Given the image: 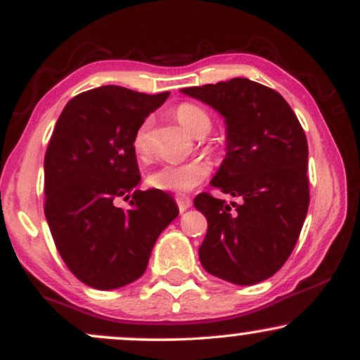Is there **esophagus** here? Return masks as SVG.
Here are the masks:
<instances>
[{"label": "esophagus", "instance_id": "34e87169", "mask_svg": "<svg viewBox=\"0 0 360 360\" xmlns=\"http://www.w3.org/2000/svg\"><path fill=\"white\" fill-rule=\"evenodd\" d=\"M176 203H177V206H179V212H186V210L191 206V198L186 196V194H177Z\"/></svg>", "mask_w": 360, "mask_h": 360}]
</instances>
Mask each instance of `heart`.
I'll list each match as a JSON object with an SVG mask.
<instances>
[{"label": "heart", "instance_id": "heart-1", "mask_svg": "<svg viewBox=\"0 0 360 360\" xmlns=\"http://www.w3.org/2000/svg\"><path fill=\"white\" fill-rule=\"evenodd\" d=\"M174 117L186 131L194 135V137H203L212 128V118L201 106L194 103H181L174 110ZM150 120H143L137 130H135L134 139H131V147L137 154L139 159H147L150 154ZM212 172V164L206 159H193L186 162L177 164H162L155 167L154 171L148 172L147 184L150 188L159 189V191L171 193H189L196 186H200Z\"/></svg>", "mask_w": 360, "mask_h": 360}]
</instances>
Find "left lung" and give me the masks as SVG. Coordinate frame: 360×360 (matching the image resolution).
<instances>
[{
    "label": "left lung",
    "mask_w": 360,
    "mask_h": 360,
    "mask_svg": "<svg viewBox=\"0 0 360 360\" xmlns=\"http://www.w3.org/2000/svg\"><path fill=\"white\" fill-rule=\"evenodd\" d=\"M181 93L225 118L226 154L212 186L242 198L235 210L208 193L194 198L208 220L201 266L238 286L257 284L283 267L307 218V135L286 100L259 82L235 77Z\"/></svg>",
    "instance_id": "1"
}]
</instances>
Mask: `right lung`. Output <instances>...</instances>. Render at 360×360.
<instances>
[{"label": "right lung", "mask_w": 360, "mask_h": 360, "mask_svg": "<svg viewBox=\"0 0 360 360\" xmlns=\"http://www.w3.org/2000/svg\"><path fill=\"white\" fill-rule=\"evenodd\" d=\"M169 93L101 86L62 110L45 152V218L62 260L77 279L117 289L139 279L160 232L179 214L159 189L139 191L131 139ZM131 208L114 206L129 197Z\"/></svg>", "instance_id": "add662e5"}]
</instances>
